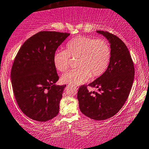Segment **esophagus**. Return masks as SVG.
Returning a JSON list of instances; mask_svg holds the SVG:
<instances>
[{
  "label": "esophagus",
  "mask_w": 149,
  "mask_h": 149,
  "mask_svg": "<svg viewBox=\"0 0 149 149\" xmlns=\"http://www.w3.org/2000/svg\"><path fill=\"white\" fill-rule=\"evenodd\" d=\"M73 88H74L76 90L78 89V87H77V86H74V87H73Z\"/></svg>",
  "instance_id": "esophagus-1"
}]
</instances>
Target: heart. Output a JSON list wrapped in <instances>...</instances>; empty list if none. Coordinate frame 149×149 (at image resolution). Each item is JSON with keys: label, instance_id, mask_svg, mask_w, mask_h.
I'll return each mask as SVG.
<instances>
[{"label": "heart", "instance_id": "1", "mask_svg": "<svg viewBox=\"0 0 149 149\" xmlns=\"http://www.w3.org/2000/svg\"><path fill=\"white\" fill-rule=\"evenodd\" d=\"M70 58L76 59V69L65 73L63 83L80 85L91 78L102 76L108 68L111 58V49L107 41L79 36L66 44L65 50L54 53L53 61L56 69L63 72L68 69Z\"/></svg>", "mask_w": 149, "mask_h": 149}]
</instances>
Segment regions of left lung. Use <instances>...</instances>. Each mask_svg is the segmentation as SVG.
<instances>
[{"label":"left lung","instance_id":"left-lung-1","mask_svg":"<svg viewBox=\"0 0 149 149\" xmlns=\"http://www.w3.org/2000/svg\"><path fill=\"white\" fill-rule=\"evenodd\" d=\"M109 40L111 58L107 71L88 85L98 91H88L82 85L78 91L80 111L95 120H104L115 116L129 97L135 69L131 54L121 39L108 31H96Z\"/></svg>","mask_w":149,"mask_h":149}]
</instances>
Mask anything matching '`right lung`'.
I'll use <instances>...</instances> for the list:
<instances>
[{"label":"right lung","mask_w":149,"mask_h":149,"mask_svg":"<svg viewBox=\"0 0 149 149\" xmlns=\"http://www.w3.org/2000/svg\"><path fill=\"white\" fill-rule=\"evenodd\" d=\"M70 33L43 31L23 43L11 71L13 92L24 114L36 121L46 122L59 113L66 85H56L59 79L53 58Z\"/></svg>","instance_id":"right-lung-1"}]
</instances>
